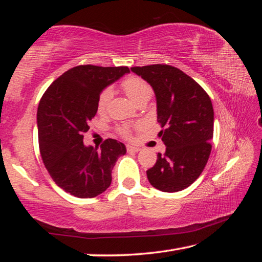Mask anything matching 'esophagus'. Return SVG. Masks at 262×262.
<instances>
[{
    "mask_svg": "<svg viewBox=\"0 0 262 262\" xmlns=\"http://www.w3.org/2000/svg\"><path fill=\"white\" fill-rule=\"evenodd\" d=\"M126 149H127V151H133V152H137V151H140V148L139 147H135V145H132V144H127L126 145Z\"/></svg>",
    "mask_w": 262,
    "mask_h": 262,
    "instance_id": "1",
    "label": "esophagus"
}]
</instances>
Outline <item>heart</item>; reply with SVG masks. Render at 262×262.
Listing matches in <instances>:
<instances>
[{
    "mask_svg": "<svg viewBox=\"0 0 262 262\" xmlns=\"http://www.w3.org/2000/svg\"><path fill=\"white\" fill-rule=\"evenodd\" d=\"M121 86L126 95L134 101L135 104H139L141 101L149 100L152 96V88L150 86L148 82H145L143 78L139 76H128L121 83ZM113 97L112 88H105L99 94L98 100H97V110L99 113H105L107 110L110 101ZM132 128L129 125H121L118 127V133L123 137H128L130 135Z\"/></svg>",
    "mask_w": 262,
    "mask_h": 262,
    "instance_id": "b5f03b06",
    "label": "heart"
}]
</instances>
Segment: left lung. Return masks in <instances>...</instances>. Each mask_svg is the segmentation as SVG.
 Masks as SVG:
<instances>
[{
  "instance_id": "1",
  "label": "left lung",
  "mask_w": 262,
  "mask_h": 262,
  "mask_svg": "<svg viewBox=\"0 0 262 262\" xmlns=\"http://www.w3.org/2000/svg\"><path fill=\"white\" fill-rule=\"evenodd\" d=\"M152 86L157 101L159 137L164 154L147 171L148 180L162 192L187 188L202 173L211 151L214 110L207 92L180 69L168 64L133 67Z\"/></svg>"
}]
</instances>
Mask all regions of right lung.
Segmentation results:
<instances>
[{"mask_svg":"<svg viewBox=\"0 0 262 262\" xmlns=\"http://www.w3.org/2000/svg\"><path fill=\"white\" fill-rule=\"evenodd\" d=\"M127 73L128 67L77 66L56 78L41 97L37 123L42 162L54 183L74 196L105 192L115 162L126 154L125 144L113 139L100 148L86 147L83 134L97 113L101 90Z\"/></svg>","mask_w":262,"mask_h":262,"instance_id":"right-lung-1","label":"right lung"}]
</instances>
